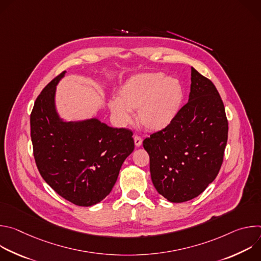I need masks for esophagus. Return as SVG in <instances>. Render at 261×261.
<instances>
[{"mask_svg":"<svg viewBox=\"0 0 261 261\" xmlns=\"http://www.w3.org/2000/svg\"><path fill=\"white\" fill-rule=\"evenodd\" d=\"M134 143L136 146H140L141 143H142V138L139 137V136H134Z\"/></svg>","mask_w":261,"mask_h":261,"instance_id":"esophagus-1","label":"esophagus"}]
</instances>
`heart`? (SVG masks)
Segmentation results:
<instances>
[{
	"label": "heart",
	"mask_w": 261,
	"mask_h": 261,
	"mask_svg": "<svg viewBox=\"0 0 261 261\" xmlns=\"http://www.w3.org/2000/svg\"><path fill=\"white\" fill-rule=\"evenodd\" d=\"M184 96L182 85L176 79L161 72L139 74L121 87L117 100L109 103V109L121 125L130 122L129 111L137 110V121L143 128L160 131L174 121Z\"/></svg>",
	"instance_id": "b5f03b06"
}]
</instances>
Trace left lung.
Segmentation results:
<instances>
[{
    "label": "left lung",
    "instance_id": "obj_1",
    "mask_svg": "<svg viewBox=\"0 0 261 261\" xmlns=\"http://www.w3.org/2000/svg\"><path fill=\"white\" fill-rule=\"evenodd\" d=\"M227 137L228 121L219 92L191 67L189 101L168 127L143 140L158 193L171 202L202 193L221 168Z\"/></svg>",
    "mask_w": 261,
    "mask_h": 261
}]
</instances>
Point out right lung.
I'll return each mask as SVG.
<instances>
[{
	"mask_svg": "<svg viewBox=\"0 0 261 261\" xmlns=\"http://www.w3.org/2000/svg\"><path fill=\"white\" fill-rule=\"evenodd\" d=\"M65 71L37 97L31 113V138L41 176L66 200L90 206L113 189L125 159L134 150L133 133L97 119L66 123L55 108L56 86Z\"/></svg>",
	"mask_w": 261,
	"mask_h": 261,
	"instance_id": "right-lung-1",
	"label": "right lung"
}]
</instances>
